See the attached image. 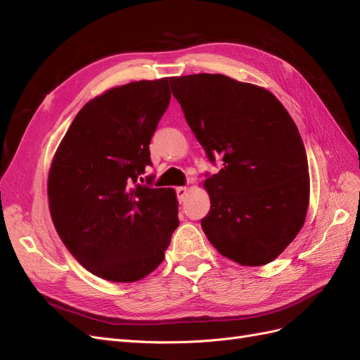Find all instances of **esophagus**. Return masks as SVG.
Returning a JSON list of instances; mask_svg holds the SVG:
<instances>
[{"label": "esophagus", "instance_id": "obj_1", "mask_svg": "<svg viewBox=\"0 0 360 360\" xmlns=\"http://www.w3.org/2000/svg\"><path fill=\"white\" fill-rule=\"evenodd\" d=\"M188 188L186 186H180V188H177L176 189V193H177V198H179V201L181 202L183 200H184V197H186V195H188Z\"/></svg>", "mask_w": 360, "mask_h": 360}]
</instances>
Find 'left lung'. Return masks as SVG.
I'll list each match as a JSON object with an SVG mask.
<instances>
[{
	"label": "left lung",
	"instance_id": "1",
	"mask_svg": "<svg viewBox=\"0 0 360 360\" xmlns=\"http://www.w3.org/2000/svg\"><path fill=\"white\" fill-rule=\"evenodd\" d=\"M169 84L207 158L222 160L204 181L210 210L202 231L238 264L270 263L308 212V158L296 123L270 91L225 75L174 76Z\"/></svg>",
	"mask_w": 360,
	"mask_h": 360
}]
</instances>
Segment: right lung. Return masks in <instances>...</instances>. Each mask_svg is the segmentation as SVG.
<instances>
[{"label": "right lung", "instance_id": "obj_1", "mask_svg": "<svg viewBox=\"0 0 360 360\" xmlns=\"http://www.w3.org/2000/svg\"><path fill=\"white\" fill-rule=\"evenodd\" d=\"M169 101L168 78L108 90L84 105L53 156L52 222L69 252L102 279L151 274L179 226L176 191L138 183Z\"/></svg>", "mask_w": 360, "mask_h": 360}]
</instances>
